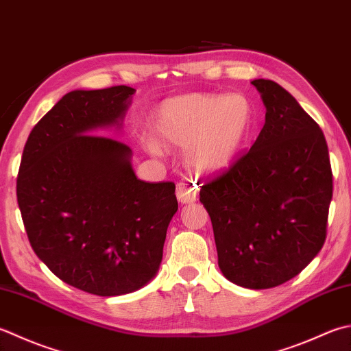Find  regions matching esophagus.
I'll list each match as a JSON object with an SVG mask.
<instances>
[{
	"mask_svg": "<svg viewBox=\"0 0 351 351\" xmlns=\"http://www.w3.org/2000/svg\"><path fill=\"white\" fill-rule=\"evenodd\" d=\"M197 185L190 181H180L176 184V197L181 204H191L196 201Z\"/></svg>",
	"mask_w": 351,
	"mask_h": 351,
	"instance_id": "esophagus-1",
	"label": "esophagus"
}]
</instances>
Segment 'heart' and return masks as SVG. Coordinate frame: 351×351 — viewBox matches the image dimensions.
Wrapping results in <instances>:
<instances>
[{
  "mask_svg": "<svg viewBox=\"0 0 351 351\" xmlns=\"http://www.w3.org/2000/svg\"><path fill=\"white\" fill-rule=\"evenodd\" d=\"M256 111L243 94H185L156 109L155 132L162 143L187 147V161L204 173L231 166L254 129ZM152 152L160 144L147 143Z\"/></svg>",
  "mask_w": 351,
  "mask_h": 351,
  "instance_id": "heart-1",
  "label": "heart"
}]
</instances>
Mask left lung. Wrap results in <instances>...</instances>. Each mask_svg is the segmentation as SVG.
<instances>
[{"instance_id": "8db88e82", "label": "left lung", "mask_w": 351, "mask_h": 351, "mask_svg": "<svg viewBox=\"0 0 351 351\" xmlns=\"http://www.w3.org/2000/svg\"><path fill=\"white\" fill-rule=\"evenodd\" d=\"M251 84L266 106L248 152L201 189L219 267L231 283L269 289L317 257L327 236L333 175L318 123L283 86Z\"/></svg>"}]
</instances>
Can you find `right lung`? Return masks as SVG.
Listing matches in <instances>:
<instances>
[{
	"instance_id": "obj_1",
	"label": "right lung",
	"mask_w": 351,
	"mask_h": 351,
	"mask_svg": "<svg viewBox=\"0 0 351 351\" xmlns=\"http://www.w3.org/2000/svg\"><path fill=\"white\" fill-rule=\"evenodd\" d=\"M135 93L112 86L65 94L27 138L18 205L36 256L77 289L115 297L147 285L178 210L173 182H146L132 150L93 130L121 126Z\"/></svg>"
}]
</instances>
